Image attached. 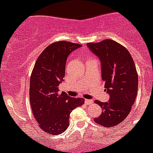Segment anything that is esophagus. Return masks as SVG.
I'll return each instance as SVG.
<instances>
[{
	"mask_svg": "<svg viewBox=\"0 0 153 153\" xmlns=\"http://www.w3.org/2000/svg\"><path fill=\"white\" fill-rule=\"evenodd\" d=\"M92 100H90V99H85V103L86 105H90V104H91V103H92Z\"/></svg>",
	"mask_w": 153,
	"mask_h": 153,
	"instance_id": "1",
	"label": "esophagus"
}]
</instances>
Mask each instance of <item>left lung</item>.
Returning <instances> with one entry per match:
<instances>
[{
    "label": "left lung",
    "mask_w": 153,
    "mask_h": 153,
    "mask_svg": "<svg viewBox=\"0 0 153 153\" xmlns=\"http://www.w3.org/2000/svg\"><path fill=\"white\" fill-rule=\"evenodd\" d=\"M87 47L101 60V77L109 95L108 102L94 101L102 113L94 120L103 127H114L129 114L137 94L138 75L134 60L125 47L108 39L88 43Z\"/></svg>",
    "instance_id": "1"
}]
</instances>
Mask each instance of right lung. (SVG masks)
I'll use <instances>...</instances> for the list:
<instances>
[{"label": "right lung", "mask_w": 153, "mask_h": 153, "mask_svg": "<svg viewBox=\"0 0 153 153\" xmlns=\"http://www.w3.org/2000/svg\"><path fill=\"white\" fill-rule=\"evenodd\" d=\"M81 47L66 41L56 42L40 54L31 73L29 99L39 126L45 132L59 134L68 129L71 112L84 103L82 98L59 93L65 77L66 60L73 50Z\"/></svg>", "instance_id": "right-lung-1"}]
</instances>
